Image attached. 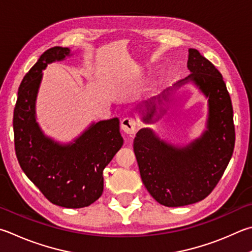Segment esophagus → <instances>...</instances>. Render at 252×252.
Returning a JSON list of instances; mask_svg holds the SVG:
<instances>
[{
	"mask_svg": "<svg viewBox=\"0 0 252 252\" xmlns=\"http://www.w3.org/2000/svg\"><path fill=\"white\" fill-rule=\"evenodd\" d=\"M136 126H138V123H136V120L133 117H126L121 121V129L126 134H134L136 131Z\"/></svg>",
	"mask_w": 252,
	"mask_h": 252,
	"instance_id": "esophagus-1",
	"label": "esophagus"
}]
</instances>
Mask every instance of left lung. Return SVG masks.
Segmentation results:
<instances>
[{
	"label": "left lung",
	"mask_w": 252,
	"mask_h": 252,
	"mask_svg": "<svg viewBox=\"0 0 252 252\" xmlns=\"http://www.w3.org/2000/svg\"><path fill=\"white\" fill-rule=\"evenodd\" d=\"M187 67L191 74L176 86L191 80L208 98V130L182 149L158 140L150 129H141L133 142L142 182L151 196L167 207L207 197L220 181L235 148L234 111L221 74L193 48L189 49ZM144 104L148 113L143 120L152 122L155 104Z\"/></svg>",
	"instance_id": "8db88e82"
}]
</instances>
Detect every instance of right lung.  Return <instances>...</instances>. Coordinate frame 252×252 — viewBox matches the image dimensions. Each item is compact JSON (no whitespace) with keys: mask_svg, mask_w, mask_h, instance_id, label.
Listing matches in <instances>:
<instances>
[{"mask_svg":"<svg viewBox=\"0 0 252 252\" xmlns=\"http://www.w3.org/2000/svg\"><path fill=\"white\" fill-rule=\"evenodd\" d=\"M70 50L47 49L23 78L13 117L18 163L26 176L50 203L82 208L95 202L103 190V170L121 149L119 119L100 121L69 145L45 138L35 120V100L47 63L62 61Z\"/></svg>","mask_w":252,"mask_h":252,"instance_id":"right-lung-1","label":"right lung"}]
</instances>
